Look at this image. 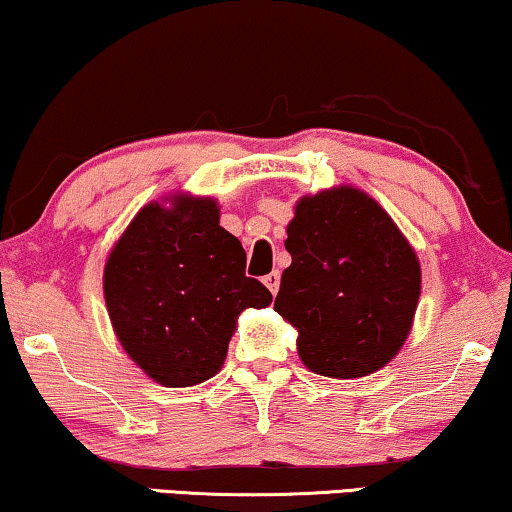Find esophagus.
<instances>
[{
    "label": "esophagus",
    "mask_w": 512,
    "mask_h": 512,
    "mask_svg": "<svg viewBox=\"0 0 512 512\" xmlns=\"http://www.w3.org/2000/svg\"><path fill=\"white\" fill-rule=\"evenodd\" d=\"M263 284L268 286L272 293H277V289H279V272L277 270L275 272H268V275L263 277Z\"/></svg>",
    "instance_id": "34e87169"
}]
</instances>
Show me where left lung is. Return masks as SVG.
Returning a JSON list of instances; mask_svg holds the SVG:
<instances>
[{
	"mask_svg": "<svg viewBox=\"0 0 512 512\" xmlns=\"http://www.w3.org/2000/svg\"><path fill=\"white\" fill-rule=\"evenodd\" d=\"M275 310L298 328L312 373L363 377L408 338L422 272L391 216L366 193L342 186L303 198L289 223Z\"/></svg>",
	"mask_w": 512,
	"mask_h": 512,
	"instance_id": "8db88e82",
	"label": "left lung"
}]
</instances>
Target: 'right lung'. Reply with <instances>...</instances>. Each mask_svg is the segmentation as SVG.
<instances>
[{
	"instance_id": "1",
	"label": "right lung",
	"mask_w": 512,
	"mask_h": 512,
	"mask_svg": "<svg viewBox=\"0 0 512 512\" xmlns=\"http://www.w3.org/2000/svg\"><path fill=\"white\" fill-rule=\"evenodd\" d=\"M174 200L132 219L104 268V298L130 359L165 387H191L219 373L237 314L272 293L244 275L247 254L214 200Z\"/></svg>"
}]
</instances>
